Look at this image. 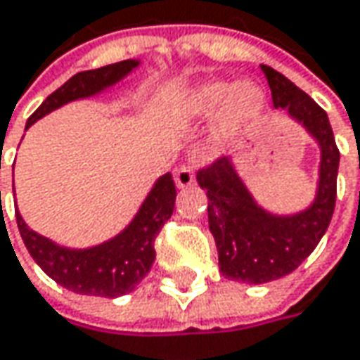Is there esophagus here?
Returning <instances> with one entry per match:
<instances>
[{
    "label": "esophagus",
    "instance_id": "esophagus-1",
    "mask_svg": "<svg viewBox=\"0 0 360 360\" xmlns=\"http://www.w3.org/2000/svg\"><path fill=\"white\" fill-rule=\"evenodd\" d=\"M175 183L179 189H185V187H191L195 183V169L193 165H183V167L177 169L175 173Z\"/></svg>",
    "mask_w": 360,
    "mask_h": 360
}]
</instances>
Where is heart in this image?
<instances>
[{"label": "heart", "instance_id": "1", "mask_svg": "<svg viewBox=\"0 0 360 360\" xmlns=\"http://www.w3.org/2000/svg\"><path fill=\"white\" fill-rule=\"evenodd\" d=\"M266 109V95L261 85L253 81L231 83L215 79L195 87L185 101V113L193 119H215L211 143L217 149L241 137L247 129L257 125Z\"/></svg>", "mask_w": 360, "mask_h": 360}]
</instances>
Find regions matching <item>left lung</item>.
Here are the masks:
<instances>
[{
  "mask_svg": "<svg viewBox=\"0 0 360 360\" xmlns=\"http://www.w3.org/2000/svg\"><path fill=\"white\" fill-rule=\"evenodd\" d=\"M261 69L269 81L275 109H285L316 139L321 167L313 205L285 217L271 215L255 203L229 157H219L197 171V181L209 199V229L217 243L219 269L227 279L249 285L289 275L315 251L335 211L341 159L325 109L279 71L269 65Z\"/></svg>",
  "mask_w": 360,
  "mask_h": 360,
  "instance_id": "8db88e82",
  "label": "left lung"
}]
</instances>
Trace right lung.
Listing matches in <instances>:
<instances>
[{"label": "right lung", "instance_id": "add662e5", "mask_svg": "<svg viewBox=\"0 0 360 360\" xmlns=\"http://www.w3.org/2000/svg\"><path fill=\"white\" fill-rule=\"evenodd\" d=\"M137 65L139 61L127 59L73 75L33 111L25 129L57 107L103 91ZM175 197V181L171 173H165L157 179L129 227L121 231L117 237L89 249L59 247L51 239L30 229L19 211H15V219L27 251L47 277L79 295L113 299L133 291L151 271L155 261V239L173 215Z\"/></svg>", "mask_w": 360, "mask_h": 360}]
</instances>
